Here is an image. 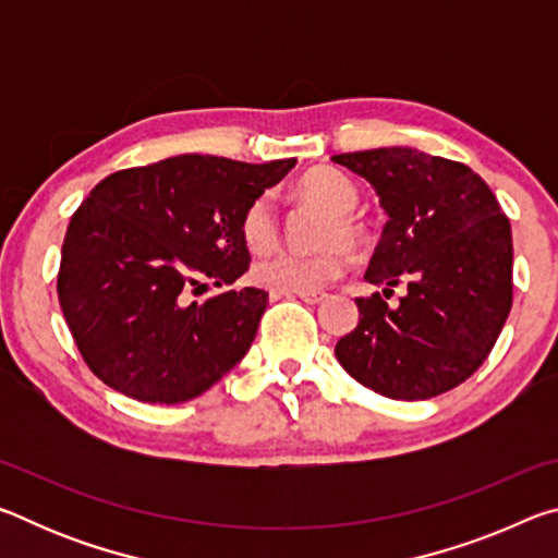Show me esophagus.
Listing matches in <instances>:
<instances>
[{"mask_svg": "<svg viewBox=\"0 0 558 558\" xmlns=\"http://www.w3.org/2000/svg\"><path fill=\"white\" fill-rule=\"evenodd\" d=\"M280 295H298L302 302H310V305H317L319 300H325V292H280Z\"/></svg>", "mask_w": 558, "mask_h": 558, "instance_id": "1", "label": "esophagus"}]
</instances>
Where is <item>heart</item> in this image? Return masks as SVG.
Wrapping results in <instances>:
<instances>
[{"label": "heart", "instance_id": "heart-1", "mask_svg": "<svg viewBox=\"0 0 558 558\" xmlns=\"http://www.w3.org/2000/svg\"><path fill=\"white\" fill-rule=\"evenodd\" d=\"M295 192L302 202L325 206L327 211L335 214V219L327 223L325 243L329 245L325 251H278L253 266V280L260 288L276 292H313L327 286L329 280L339 278L352 266V251L345 243L359 245L364 239L362 223L352 216L359 204V186L352 177L335 167H317L300 177ZM239 231L251 253H268L276 248L280 241V216L270 194H258L245 206Z\"/></svg>", "mask_w": 558, "mask_h": 558}]
</instances>
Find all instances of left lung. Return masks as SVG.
Segmentation results:
<instances>
[{"mask_svg": "<svg viewBox=\"0 0 558 558\" xmlns=\"http://www.w3.org/2000/svg\"><path fill=\"white\" fill-rule=\"evenodd\" d=\"M389 214L356 298L359 325L335 354L381 396L423 401L456 389L493 352L512 310V229L493 189L462 162L411 147L335 155ZM407 286L399 306L385 302Z\"/></svg>", "mask_w": 558, "mask_h": 558, "instance_id": "8db88e82", "label": "left lung"}]
</instances>
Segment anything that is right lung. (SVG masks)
I'll return each instance as SVG.
<instances>
[{
	"label": "right lung",
	"mask_w": 558,
	"mask_h": 558,
	"mask_svg": "<svg viewBox=\"0 0 558 558\" xmlns=\"http://www.w3.org/2000/svg\"><path fill=\"white\" fill-rule=\"evenodd\" d=\"M292 167L295 159L179 155L96 184L71 216L56 290L73 342L102 384L145 403H182L241 362L268 292L189 295L204 280L221 288L248 270L241 214Z\"/></svg>",
	"instance_id": "1"
}]
</instances>
